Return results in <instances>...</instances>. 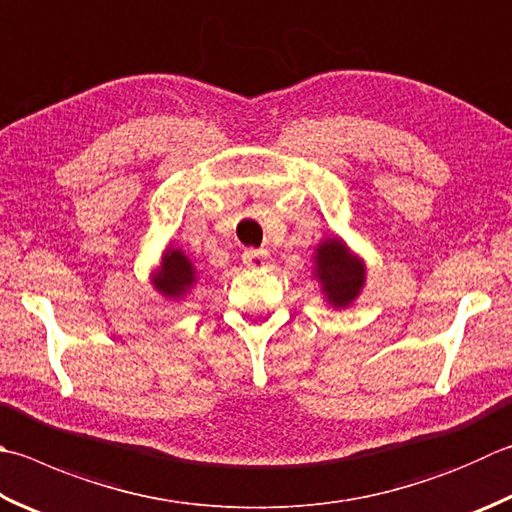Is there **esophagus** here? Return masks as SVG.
I'll list each match as a JSON object with an SVG mask.
<instances>
[{
	"instance_id": "esophagus-1",
	"label": "esophagus",
	"mask_w": 512,
	"mask_h": 512,
	"mask_svg": "<svg viewBox=\"0 0 512 512\" xmlns=\"http://www.w3.org/2000/svg\"><path fill=\"white\" fill-rule=\"evenodd\" d=\"M243 263H245L249 269L265 267L267 254H265V252H258V249H247V252L243 254Z\"/></svg>"
}]
</instances>
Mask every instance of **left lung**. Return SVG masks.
<instances>
[{
  "mask_svg": "<svg viewBox=\"0 0 512 512\" xmlns=\"http://www.w3.org/2000/svg\"><path fill=\"white\" fill-rule=\"evenodd\" d=\"M312 274L325 303L334 310H345L365 287V260L356 256L343 238L332 236L316 245Z\"/></svg>",
  "mask_w": 512,
  "mask_h": 512,
  "instance_id": "1",
  "label": "left lung"
}]
</instances>
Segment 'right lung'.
<instances>
[{"label": "right lung", "instance_id": "right-lung-1", "mask_svg": "<svg viewBox=\"0 0 512 512\" xmlns=\"http://www.w3.org/2000/svg\"><path fill=\"white\" fill-rule=\"evenodd\" d=\"M151 283L167 301H185L187 294L198 283V274L189 256L180 247L169 245L162 252L158 267L153 269Z\"/></svg>", "mask_w": 512, "mask_h": 512}]
</instances>
